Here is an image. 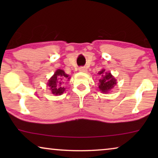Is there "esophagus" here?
<instances>
[{"mask_svg":"<svg viewBox=\"0 0 158 158\" xmlns=\"http://www.w3.org/2000/svg\"><path fill=\"white\" fill-rule=\"evenodd\" d=\"M79 71H81V72H83V73H86L87 72V68H86L85 67H81V68H79Z\"/></svg>","mask_w":158,"mask_h":158,"instance_id":"1","label":"esophagus"}]
</instances>
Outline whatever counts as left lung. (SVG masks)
<instances>
[{
    "mask_svg": "<svg viewBox=\"0 0 158 158\" xmlns=\"http://www.w3.org/2000/svg\"><path fill=\"white\" fill-rule=\"evenodd\" d=\"M98 75L102 77L99 80V89L103 93H109L115 86L116 80L111 73H106L104 69L99 71Z\"/></svg>",
    "mask_w": 158,
    "mask_h": 158,
    "instance_id": "left-lung-1",
    "label": "left lung"
}]
</instances>
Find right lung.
Masks as SVG:
<instances>
[{
	"label": "right lung",
	"mask_w": 158,
	"mask_h": 158,
	"mask_svg": "<svg viewBox=\"0 0 158 158\" xmlns=\"http://www.w3.org/2000/svg\"><path fill=\"white\" fill-rule=\"evenodd\" d=\"M69 80H70L69 75L66 74L64 70L58 69L49 80L47 85L49 87V90H51L52 94L55 96L62 95L65 90V88L63 87V83Z\"/></svg>",
	"instance_id": "right-lung-1"
}]
</instances>
